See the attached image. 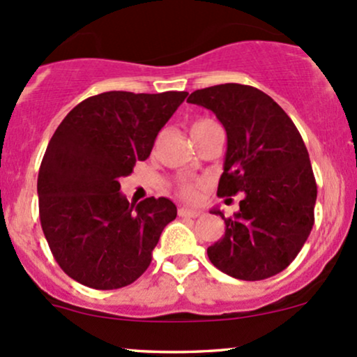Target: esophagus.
Here are the masks:
<instances>
[{
	"label": "esophagus",
	"instance_id": "obj_1",
	"mask_svg": "<svg viewBox=\"0 0 357 357\" xmlns=\"http://www.w3.org/2000/svg\"><path fill=\"white\" fill-rule=\"evenodd\" d=\"M179 217H190V218H197L202 215V211L199 210H190V208H179L178 210Z\"/></svg>",
	"mask_w": 357,
	"mask_h": 357
}]
</instances>
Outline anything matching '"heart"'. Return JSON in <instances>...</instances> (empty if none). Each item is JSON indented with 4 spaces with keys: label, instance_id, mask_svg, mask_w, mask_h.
I'll return each mask as SVG.
<instances>
[{
    "label": "heart",
    "instance_id": "1",
    "mask_svg": "<svg viewBox=\"0 0 357 357\" xmlns=\"http://www.w3.org/2000/svg\"><path fill=\"white\" fill-rule=\"evenodd\" d=\"M203 121H206V120H199L195 125L203 123ZM179 195H181V197L186 198V199H193L195 197H197V186H195V185H183L181 188H179Z\"/></svg>",
    "mask_w": 357,
    "mask_h": 357
}]
</instances>
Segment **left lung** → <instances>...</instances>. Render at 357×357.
<instances>
[{"label":"left lung","mask_w":357,"mask_h":357,"mask_svg":"<svg viewBox=\"0 0 357 357\" xmlns=\"http://www.w3.org/2000/svg\"><path fill=\"white\" fill-rule=\"evenodd\" d=\"M188 103L211 109L227 132L217 195L242 193L241 210L225 218V236L206 249L229 276L259 281L287 269L313 227L317 183L298 128L261 89L217 84L197 89Z\"/></svg>","instance_id":"obj_1"}]
</instances>
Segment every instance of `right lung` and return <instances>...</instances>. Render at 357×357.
<instances>
[{
    "label": "right lung",
    "instance_id": "obj_1",
    "mask_svg": "<svg viewBox=\"0 0 357 357\" xmlns=\"http://www.w3.org/2000/svg\"><path fill=\"white\" fill-rule=\"evenodd\" d=\"M188 96L108 91L68 113L38 171L44 236L62 271L95 289L134 283L149 268L164 227L178 215L167 198L130 205L120 179L151 155L160 128Z\"/></svg>",
    "mask_w": 357,
    "mask_h": 357
}]
</instances>
